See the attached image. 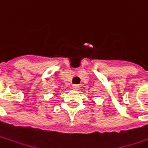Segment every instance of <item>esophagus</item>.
I'll return each instance as SVG.
<instances>
[{"label": "esophagus", "instance_id": "obj_1", "mask_svg": "<svg viewBox=\"0 0 148 148\" xmlns=\"http://www.w3.org/2000/svg\"><path fill=\"white\" fill-rule=\"evenodd\" d=\"M72 88H73V90H79V86L78 85H73Z\"/></svg>", "mask_w": 148, "mask_h": 148}]
</instances>
